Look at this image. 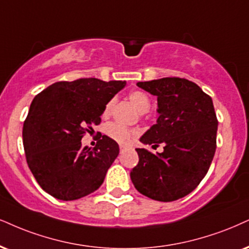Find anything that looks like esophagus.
<instances>
[{
  "label": "esophagus",
  "instance_id": "1",
  "mask_svg": "<svg viewBox=\"0 0 249 249\" xmlns=\"http://www.w3.org/2000/svg\"><path fill=\"white\" fill-rule=\"evenodd\" d=\"M125 149H127V148H125L124 145H120V152H124Z\"/></svg>",
  "mask_w": 249,
  "mask_h": 249
}]
</instances>
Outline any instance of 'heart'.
Listing matches in <instances>:
<instances>
[{
  "instance_id": "b5f03b06",
  "label": "heart",
  "mask_w": 249,
  "mask_h": 249,
  "mask_svg": "<svg viewBox=\"0 0 249 249\" xmlns=\"http://www.w3.org/2000/svg\"><path fill=\"white\" fill-rule=\"evenodd\" d=\"M129 100L141 113L148 112L150 108V99L148 94L144 93L142 91L130 92ZM114 104L115 99L112 98V99L106 104L105 107H104V116H108L110 114ZM105 131L109 139H112L113 141H115V142H118L120 144H127L130 141L131 137L136 135V131L135 130L128 129L127 127H124V125L119 124H108L106 125Z\"/></svg>"
}]
</instances>
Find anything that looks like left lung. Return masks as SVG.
Returning <instances> with one entry per match:
<instances>
[{"label":"left lung","instance_id":"1","mask_svg":"<svg viewBox=\"0 0 249 249\" xmlns=\"http://www.w3.org/2000/svg\"><path fill=\"white\" fill-rule=\"evenodd\" d=\"M137 87L157 96L159 114L140 141L153 149L162 143L164 151L136 149L140 160L130 172L131 181L150 198L176 201L199 185L213 159L218 120L213 99L186 78L139 82Z\"/></svg>","mask_w":249,"mask_h":249}]
</instances>
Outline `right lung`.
<instances>
[{
    "mask_svg": "<svg viewBox=\"0 0 249 249\" xmlns=\"http://www.w3.org/2000/svg\"><path fill=\"white\" fill-rule=\"evenodd\" d=\"M125 81L79 78L56 82L36 94L23 127L26 161L46 193L62 201L84 197L101 186L119 155L103 135L90 150L82 139L101 122L104 107Z\"/></svg>",
    "mask_w": 249,
    "mask_h": 249,
    "instance_id": "right-lung-1",
    "label": "right lung"
}]
</instances>
